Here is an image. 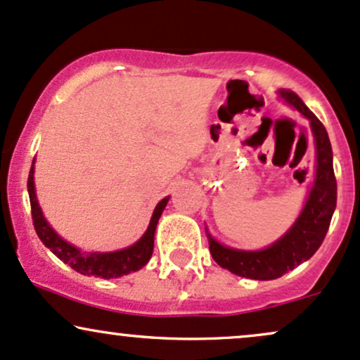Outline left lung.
<instances>
[{"instance_id":"8db88e82","label":"left lung","mask_w":360,"mask_h":360,"mask_svg":"<svg viewBox=\"0 0 360 360\" xmlns=\"http://www.w3.org/2000/svg\"><path fill=\"white\" fill-rule=\"evenodd\" d=\"M278 96L308 119L314 139V179L294 224L262 250H238L216 240L209 229V250L217 265L253 281H272L309 260L320 248L337 207V180L333 173V153L328 132L318 117L290 90H278Z\"/></svg>"}]
</instances>
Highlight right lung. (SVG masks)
Wrapping results in <instances>:
<instances>
[{
    "mask_svg": "<svg viewBox=\"0 0 360 360\" xmlns=\"http://www.w3.org/2000/svg\"><path fill=\"white\" fill-rule=\"evenodd\" d=\"M35 158L32 161L30 175H28V197H30L32 205V219H34L35 231L44 245L54 253L59 260L68 264L72 270L83 274V276H95L102 278H117L127 276L131 272H137L148 264L149 258L153 255V248H155V231L158 221L167 207L169 197H165L158 202V205L153 211L151 221H149L148 229L144 231L143 236L136 241L134 245L127 246V248L117 250V252H83L78 246H75L64 238H60L58 233L52 229V226L47 223L46 216H44L42 209L39 205L37 193H35Z\"/></svg>",
    "mask_w": 360,
    "mask_h": 360,
    "instance_id": "right-lung-1",
    "label": "right lung"
}]
</instances>
